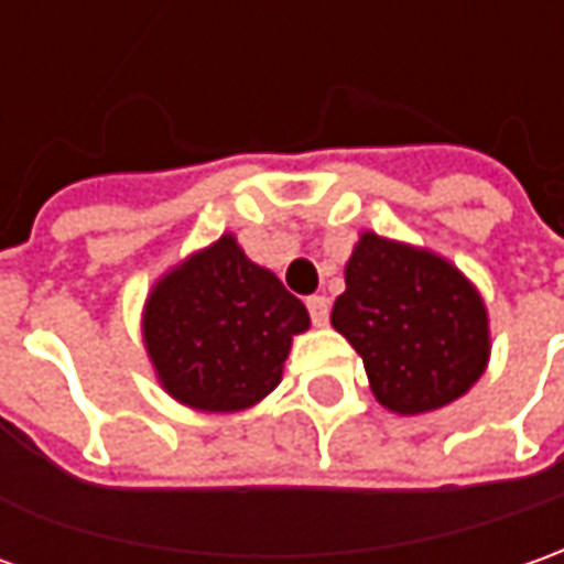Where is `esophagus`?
I'll return each mask as SVG.
<instances>
[{
	"mask_svg": "<svg viewBox=\"0 0 564 564\" xmlns=\"http://www.w3.org/2000/svg\"><path fill=\"white\" fill-rule=\"evenodd\" d=\"M305 305H308V314H312V324L324 327L327 317H330V302H327V296H308Z\"/></svg>",
	"mask_w": 564,
	"mask_h": 564,
	"instance_id": "34e87169",
	"label": "esophagus"
}]
</instances>
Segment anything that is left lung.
<instances>
[{
  "mask_svg": "<svg viewBox=\"0 0 564 564\" xmlns=\"http://www.w3.org/2000/svg\"><path fill=\"white\" fill-rule=\"evenodd\" d=\"M333 327L361 355L394 413H426L473 389L488 364V312L451 262L364 234L346 265Z\"/></svg>",
  "mask_w": 564,
  "mask_h": 564,
  "instance_id": "obj_1",
  "label": "left lung"
}]
</instances>
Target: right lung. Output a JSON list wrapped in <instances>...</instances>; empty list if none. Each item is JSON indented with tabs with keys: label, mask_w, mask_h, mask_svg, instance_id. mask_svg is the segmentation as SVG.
Segmentation results:
<instances>
[{
	"label": "right lung",
	"mask_w": 564,
	"mask_h": 564,
	"mask_svg": "<svg viewBox=\"0 0 564 564\" xmlns=\"http://www.w3.org/2000/svg\"><path fill=\"white\" fill-rule=\"evenodd\" d=\"M308 312L231 234L153 286L144 343L163 389L187 408L243 411L281 382Z\"/></svg>",
	"instance_id": "obj_1"
}]
</instances>
